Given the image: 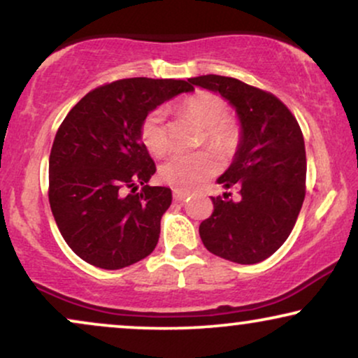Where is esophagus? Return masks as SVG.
Instances as JSON below:
<instances>
[{
    "mask_svg": "<svg viewBox=\"0 0 358 358\" xmlns=\"http://www.w3.org/2000/svg\"><path fill=\"white\" fill-rule=\"evenodd\" d=\"M173 195H174V199L178 200V202H182V200H185V199L189 197V192H184V190L174 189V190H173Z\"/></svg>",
    "mask_w": 358,
    "mask_h": 358,
    "instance_id": "obj_1",
    "label": "esophagus"
}]
</instances>
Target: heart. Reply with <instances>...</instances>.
<instances>
[{
  "instance_id": "obj_1",
  "label": "heart",
  "mask_w": 358,
  "mask_h": 358,
  "mask_svg": "<svg viewBox=\"0 0 358 358\" xmlns=\"http://www.w3.org/2000/svg\"><path fill=\"white\" fill-rule=\"evenodd\" d=\"M184 114L195 124L205 129V140L215 150L228 153L236 145V129L224 122L227 104L222 97L212 92H197L187 97L182 104ZM164 110L155 109L145 117L140 129V136L145 148L151 155L161 156L168 151V134L164 125ZM220 161L210 151L194 155H174L159 168V176L164 182L178 190H194L203 180L217 173Z\"/></svg>"
}]
</instances>
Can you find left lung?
Segmentation results:
<instances>
[{
	"label": "left lung",
	"instance_id": "1",
	"mask_svg": "<svg viewBox=\"0 0 358 358\" xmlns=\"http://www.w3.org/2000/svg\"><path fill=\"white\" fill-rule=\"evenodd\" d=\"M190 85L217 92L233 107L239 141L231 164L217 179L238 187L234 202L212 197L213 213L199 227L203 246L236 264L271 257L290 236L305 200L306 153L300 125L285 104L236 78L207 75Z\"/></svg>",
	"mask_w": 358,
	"mask_h": 358
}]
</instances>
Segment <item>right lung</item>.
<instances>
[{"label":"right lung","instance_id":"1","mask_svg":"<svg viewBox=\"0 0 358 358\" xmlns=\"http://www.w3.org/2000/svg\"><path fill=\"white\" fill-rule=\"evenodd\" d=\"M192 91L184 80L129 78L87 92L68 112L48 159V200L83 261L117 271L153 252L173 194L148 185L156 166L140 129L156 107ZM138 183L144 189L135 194Z\"/></svg>","mask_w":358,"mask_h":358}]
</instances>
